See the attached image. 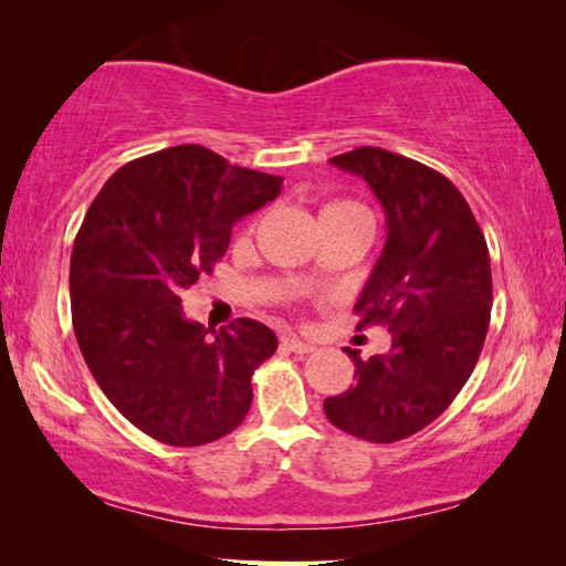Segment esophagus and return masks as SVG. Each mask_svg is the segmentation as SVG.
I'll return each instance as SVG.
<instances>
[{
  "label": "esophagus",
  "instance_id": "esophagus-1",
  "mask_svg": "<svg viewBox=\"0 0 566 566\" xmlns=\"http://www.w3.org/2000/svg\"><path fill=\"white\" fill-rule=\"evenodd\" d=\"M282 347L294 352V354H310V352H314V347H312L310 342H302L300 337H294V334H286V337H282Z\"/></svg>",
  "mask_w": 566,
  "mask_h": 566
}]
</instances>
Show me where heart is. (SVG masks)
Returning <instances> with one entry per match:
<instances>
[{"label":"heart","mask_w":566,"mask_h":566,"mask_svg":"<svg viewBox=\"0 0 566 566\" xmlns=\"http://www.w3.org/2000/svg\"><path fill=\"white\" fill-rule=\"evenodd\" d=\"M354 219L371 222L367 209L352 202V199H329V202L322 207V222H354Z\"/></svg>","instance_id":"heart-1"}]
</instances>
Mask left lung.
Listing matches in <instances>:
<instances>
[{"instance_id":"1","label":"left lung","mask_w":566,"mask_h":566,"mask_svg":"<svg viewBox=\"0 0 566 566\" xmlns=\"http://www.w3.org/2000/svg\"><path fill=\"white\" fill-rule=\"evenodd\" d=\"M359 175L387 214V244L354 304L357 329L387 327L391 349L354 361L357 385L324 399L334 427L389 444L442 415L476 367L490 329L492 266L486 239L452 181L379 147L329 159Z\"/></svg>"}]
</instances>
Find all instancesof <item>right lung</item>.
Masks as SVG:
<instances>
[{
	"label": "right lung",
	"instance_id": "obj_1",
	"mask_svg": "<svg viewBox=\"0 0 566 566\" xmlns=\"http://www.w3.org/2000/svg\"><path fill=\"white\" fill-rule=\"evenodd\" d=\"M280 191L282 177L179 145L114 171L76 232V344L112 405L157 442L209 444L252 407V375L276 352L274 332L239 317L209 337L185 317L181 292L212 274L237 219Z\"/></svg>",
	"mask_w": 566,
	"mask_h": 566
}]
</instances>
